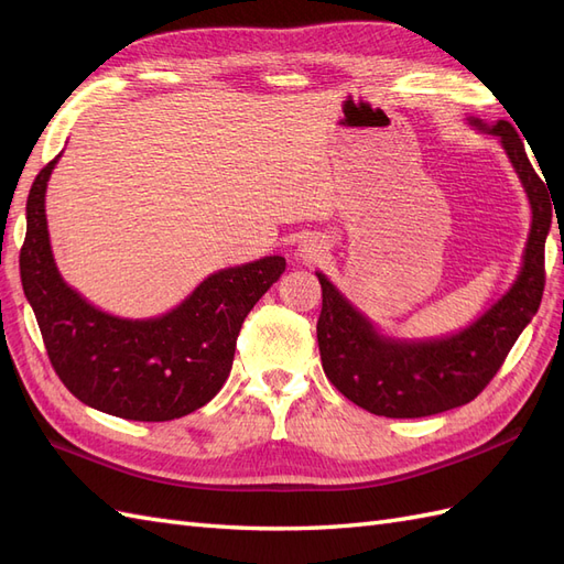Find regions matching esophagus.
I'll use <instances>...</instances> for the list:
<instances>
[{
  "label": "esophagus",
  "instance_id": "34e87169",
  "mask_svg": "<svg viewBox=\"0 0 564 564\" xmlns=\"http://www.w3.org/2000/svg\"><path fill=\"white\" fill-rule=\"evenodd\" d=\"M327 251V242L322 240L317 235L305 237V240L296 247V261L299 263H317L322 259V253Z\"/></svg>",
  "mask_w": 564,
  "mask_h": 564
}]
</instances>
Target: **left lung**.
<instances>
[{
  "label": "left lung",
  "mask_w": 564,
  "mask_h": 564,
  "mask_svg": "<svg viewBox=\"0 0 564 564\" xmlns=\"http://www.w3.org/2000/svg\"><path fill=\"white\" fill-rule=\"evenodd\" d=\"M466 122L485 135H497L532 209L518 275L480 317L445 336H390L357 311L324 272H315L322 284L317 344L324 373L350 402L377 416L419 419L468 404L494 379L539 311L543 249L555 207L551 187L536 176L513 124L503 119L487 124L480 117H466Z\"/></svg>",
  "instance_id": "1"
}]
</instances>
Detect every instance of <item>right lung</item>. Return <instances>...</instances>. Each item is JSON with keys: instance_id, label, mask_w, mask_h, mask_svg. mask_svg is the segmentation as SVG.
Listing matches in <instances>:
<instances>
[{"instance_id": "right-lung-1", "label": "right lung", "mask_w": 564, "mask_h": 564, "mask_svg": "<svg viewBox=\"0 0 564 564\" xmlns=\"http://www.w3.org/2000/svg\"><path fill=\"white\" fill-rule=\"evenodd\" d=\"M63 155V152H61ZM61 155L28 195L21 282L48 360L77 400L129 421H172L207 404L232 369L242 322L286 268L282 256L212 272L172 311L119 317L67 284L51 251L46 185Z\"/></svg>"}]
</instances>
